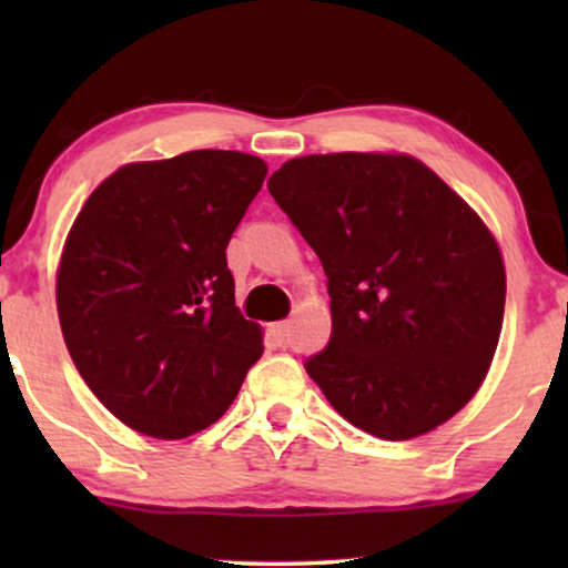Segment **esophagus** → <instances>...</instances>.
Instances as JSON below:
<instances>
[{
	"label": "esophagus",
	"mask_w": 568,
	"mask_h": 568,
	"mask_svg": "<svg viewBox=\"0 0 568 568\" xmlns=\"http://www.w3.org/2000/svg\"><path fill=\"white\" fill-rule=\"evenodd\" d=\"M286 331H290V323H286V321L271 325V333H274V338L278 341V344H282V341L286 338Z\"/></svg>",
	"instance_id": "esophagus-1"
}]
</instances>
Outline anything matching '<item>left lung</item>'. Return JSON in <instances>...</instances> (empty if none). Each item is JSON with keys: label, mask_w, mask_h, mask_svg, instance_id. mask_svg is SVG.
Here are the masks:
<instances>
[{"label": "left lung", "mask_w": 568, "mask_h": 568, "mask_svg": "<svg viewBox=\"0 0 568 568\" xmlns=\"http://www.w3.org/2000/svg\"><path fill=\"white\" fill-rule=\"evenodd\" d=\"M268 191L328 276L331 344L307 375L372 437L403 442L478 393L499 344L507 274L484 220L422 160H286Z\"/></svg>", "instance_id": "8db88e82"}]
</instances>
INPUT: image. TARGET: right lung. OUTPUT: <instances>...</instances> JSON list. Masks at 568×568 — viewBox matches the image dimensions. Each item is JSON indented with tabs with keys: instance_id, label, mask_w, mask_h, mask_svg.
Segmentation results:
<instances>
[{
	"instance_id": "1",
	"label": "right lung",
	"mask_w": 568,
	"mask_h": 568,
	"mask_svg": "<svg viewBox=\"0 0 568 568\" xmlns=\"http://www.w3.org/2000/svg\"><path fill=\"white\" fill-rule=\"evenodd\" d=\"M268 165L227 150L129 162L64 240L57 310L95 398L139 434L183 439L232 406L263 354L235 305L227 243Z\"/></svg>"
}]
</instances>
